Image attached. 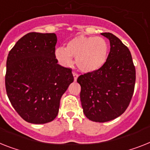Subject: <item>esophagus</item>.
Returning a JSON list of instances; mask_svg holds the SVG:
<instances>
[{"label": "esophagus", "mask_w": 150, "mask_h": 150, "mask_svg": "<svg viewBox=\"0 0 150 150\" xmlns=\"http://www.w3.org/2000/svg\"><path fill=\"white\" fill-rule=\"evenodd\" d=\"M73 76H74V81H76L77 80V77H78V74L74 72L73 73Z\"/></svg>", "instance_id": "1"}]
</instances>
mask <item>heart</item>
Masks as SVG:
<instances>
[{
  "label": "heart",
  "mask_w": 150,
  "mask_h": 150,
  "mask_svg": "<svg viewBox=\"0 0 150 150\" xmlns=\"http://www.w3.org/2000/svg\"><path fill=\"white\" fill-rule=\"evenodd\" d=\"M109 46L104 38L100 37L77 36L70 40L66 48H56L54 56L64 67L73 64V57L76 58L78 69L82 72H93L102 67L106 62Z\"/></svg>",
  "instance_id": "b5f03b06"
}]
</instances>
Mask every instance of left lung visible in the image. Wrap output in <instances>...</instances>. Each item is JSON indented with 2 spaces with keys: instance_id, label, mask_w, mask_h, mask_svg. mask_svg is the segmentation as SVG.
Here are the masks:
<instances>
[{
  "instance_id": "left-lung-1",
  "label": "left lung",
  "mask_w": 150,
  "mask_h": 150,
  "mask_svg": "<svg viewBox=\"0 0 150 150\" xmlns=\"http://www.w3.org/2000/svg\"><path fill=\"white\" fill-rule=\"evenodd\" d=\"M101 34L110 43L106 62L99 70L80 75L77 82L85 116L104 122L120 117L128 107L134 92L136 69L127 46L112 33Z\"/></svg>"
}]
</instances>
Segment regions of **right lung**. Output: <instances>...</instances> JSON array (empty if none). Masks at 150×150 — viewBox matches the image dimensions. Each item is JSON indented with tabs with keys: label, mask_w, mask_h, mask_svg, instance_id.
<instances>
[{
	"label": "right lung",
	"mask_w": 150,
	"mask_h": 150,
	"mask_svg": "<svg viewBox=\"0 0 150 150\" xmlns=\"http://www.w3.org/2000/svg\"><path fill=\"white\" fill-rule=\"evenodd\" d=\"M55 33L31 32L9 52L6 91L11 105L25 121L51 122L57 116L61 96L74 81L72 70L57 64Z\"/></svg>",
	"instance_id": "1"
}]
</instances>
